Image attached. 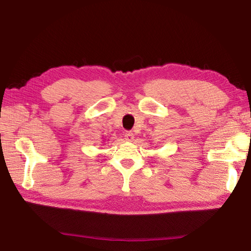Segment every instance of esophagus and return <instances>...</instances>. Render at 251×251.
Returning a JSON list of instances; mask_svg holds the SVG:
<instances>
[{
    "label": "esophagus",
    "instance_id": "esophagus-1",
    "mask_svg": "<svg viewBox=\"0 0 251 251\" xmlns=\"http://www.w3.org/2000/svg\"><path fill=\"white\" fill-rule=\"evenodd\" d=\"M125 139L127 142H133L134 141V134L131 131H126Z\"/></svg>",
    "mask_w": 251,
    "mask_h": 251
}]
</instances>
